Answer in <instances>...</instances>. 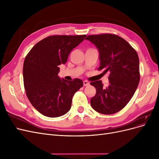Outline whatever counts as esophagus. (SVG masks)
<instances>
[{"label":"esophagus","mask_w":159,"mask_h":159,"mask_svg":"<svg viewBox=\"0 0 159 159\" xmlns=\"http://www.w3.org/2000/svg\"><path fill=\"white\" fill-rule=\"evenodd\" d=\"M84 86H88V85H89V82L88 81L85 80V81H84Z\"/></svg>","instance_id":"esophagus-1"}]
</instances>
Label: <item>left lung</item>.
I'll use <instances>...</instances> for the list:
<instances>
[{
	"label": "left lung",
	"mask_w": 159,
	"mask_h": 159,
	"mask_svg": "<svg viewBox=\"0 0 159 159\" xmlns=\"http://www.w3.org/2000/svg\"><path fill=\"white\" fill-rule=\"evenodd\" d=\"M85 40L99 50L98 70L109 72L107 87H103L101 80L90 83L96 89L90 100L91 107L102 114L117 113L131 100L140 80L137 53L123 38L112 34L89 35Z\"/></svg>",
	"instance_id": "left-lung-1"
}]
</instances>
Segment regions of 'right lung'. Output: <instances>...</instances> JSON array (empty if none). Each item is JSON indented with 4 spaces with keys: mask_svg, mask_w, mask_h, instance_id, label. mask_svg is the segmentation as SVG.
<instances>
[{
    "mask_svg": "<svg viewBox=\"0 0 159 159\" xmlns=\"http://www.w3.org/2000/svg\"><path fill=\"white\" fill-rule=\"evenodd\" d=\"M86 35L50 36L38 42L24 61L23 79L26 94L38 111L48 117L68 113L74 93L84 83L75 78L68 81L57 75L59 66L66 64L71 51Z\"/></svg>",
    "mask_w": 159,
    "mask_h": 159,
    "instance_id": "add662e5",
    "label": "right lung"
}]
</instances>
